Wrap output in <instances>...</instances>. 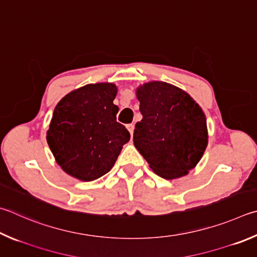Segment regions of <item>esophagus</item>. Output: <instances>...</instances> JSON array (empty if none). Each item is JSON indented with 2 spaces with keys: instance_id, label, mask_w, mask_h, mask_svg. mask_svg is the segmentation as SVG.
<instances>
[{
  "instance_id": "esophagus-1",
  "label": "esophagus",
  "mask_w": 257,
  "mask_h": 257,
  "mask_svg": "<svg viewBox=\"0 0 257 257\" xmlns=\"http://www.w3.org/2000/svg\"><path fill=\"white\" fill-rule=\"evenodd\" d=\"M127 129L129 130V133H130V135H132V137H133V135H134V129H135V124H134V123H130V124H128V125H127Z\"/></svg>"
}]
</instances>
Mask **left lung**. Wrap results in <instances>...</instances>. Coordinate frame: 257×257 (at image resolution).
Instances as JSON below:
<instances>
[{
	"mask_svg": "<svg viewBox=\"0 0 257 257\" xmlns=\"http://www.w3.org/2000/svg\"><path fill=\"white\" fill-rule=\"evenodd\" d=\"M136 94L143 119L135 125V147L163 179L186 175L208 145L202 109L185 91L165 82L144 84Z\"/></svg>",
	"mask_w": 257,
	"mask_h": 257,
	"instance_id": "left-lung-1",
	"label": "left lung"
}]
</instances>
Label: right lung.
Listing matches in <instances>:
<instances>
[{"instance_id": "right-lung-1", "label": "right lung", "mask_w": 257, "mask_h": 257, "mask_svg": "<svg viewBox=\"0 0 257 257\" xmlns=\"http://www.w3.org/2000/svg\"><path fill=\"white\" fill-rule=\"evenodd\" d=\"M116 86L96 83L65 95L54 110L47 143L57 164L73 177L94 181L112 169L130 134L116 121Z\"/></svg>"}]
</instances>
